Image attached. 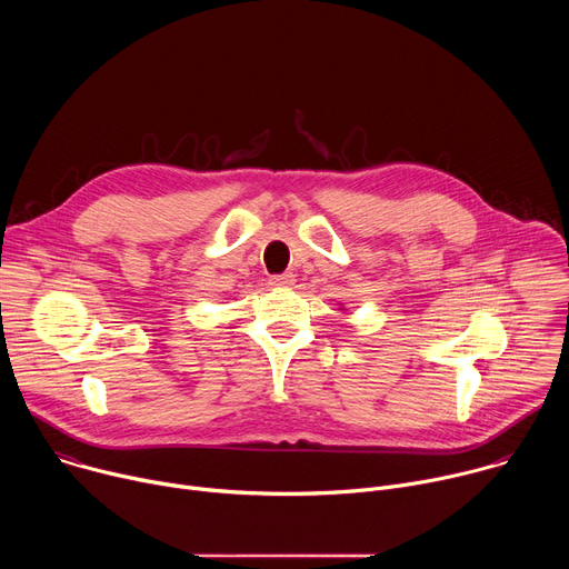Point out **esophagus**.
I'll return each instance as SVG.
<instances>
[{
  "instance_id": "esophagus-1",
  "label": "esophagus",
  "mask_w": 569,
  "mask_h": 569,
  "mask_svg": "<svg viewBox=\"0 0 569 569\" xmlns=\"http://www.w3.org/2000/svg\"><path fill=\"white\" fill-rule=\"evenodd\" d=\"M274 286H292L295 283V274L292 272H283V274H277L270 279Z\"/></svg>"
}]
</instances>
